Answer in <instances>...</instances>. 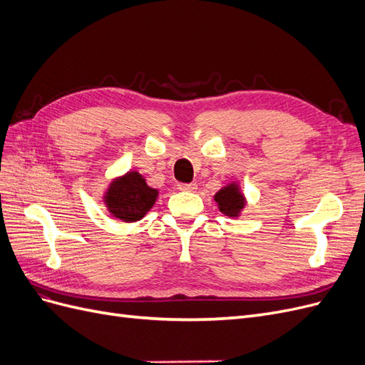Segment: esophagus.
Masks as SVG:
<instances>
[{
  "mask_svg": "<svg viewBox=\"0 0 365 365\" xmlns=\"http://www.w3.org/2000/svg\"><path fill=\"white\" fill-rule=\"evenodd\" d=\"M197 189V185L195 182H180L178 184V190L181 192H195Z\"/></svg>",
  "mask_w": 365,
  "mask_h": 365,
  "instance_id": "34e87169",
  "label": "esophagus"
}]
</instances>
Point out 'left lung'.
<instances>
[{
  "instance_id": "left-lung-1",
  "label": "left lung",
  "mask_w": 365,
  "mask_h": 365,
  "mask_svg": "<svg viewBox=\"0 0 365 365\" xmlns=\"http://www.w3.org/2000/svg\"><path fill=\"white\" fill-rule=\"evenodd\" d=\"M215 201L220 210V213H224L225 216L230 217H237L245 207V196L242 195L236 182H231L222 187V189L215 195Z\"/></svg>"
}]
</instances>
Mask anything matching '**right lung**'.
I'll use <instances>...</instances> for the list:
<instances>
[{
	"instance_id": "right-lung-1",
	"label": "right lung",
	"mask_w": 365,
	"mask_h": 365,
	"mask_svg": "<svg viewBox=\"0 0 365 365\" xmlns=\"http://www.w3.org/2000/svg\"><path fill=\"white\" fill-rule=\"evenodd\" d=\"M158 197V190L146 184L143 175L132 170L109 184L105 192L108 212L123 222H135L145 217Z\"/></svg>"
}]
</instances>
